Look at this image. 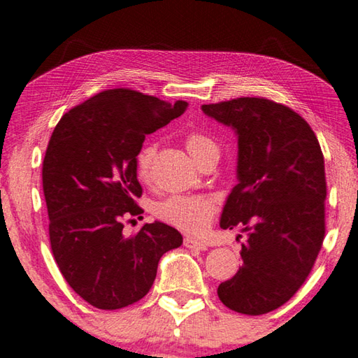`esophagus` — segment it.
<instances>
[{
  "label": "esophagus",
  "instance_id": "34e87169",
  "mask_svg": "<svg viewBox=\"0 0 358 358\" xmlns=\"http://www.w3.org/2000/svg\"><path fill=\"white\" fill-rule=\"evenodd\" d=\"M185 247H187V249H200V250H205V249H206V244L199 241V239H196V238L187 236V238H185Z\"/></svg>",
  "mask_w": 358,
  "mask_h": 358
}]
</instances>
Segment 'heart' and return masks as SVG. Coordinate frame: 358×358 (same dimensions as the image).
Instances as JSON below:
<instances>
[{
	"label": "heart",
	"mask_w": 358,
	"mask_h": 358,
	"mask_svg": "<svg viewBox=\"0 0 358 358\" xmlns=\"http://www.w3.org/2000/svg\"><path fill=\"white\" fill-rule=\"evenodd\" d=\"M185 145L186 150L197 162L210 157V155H219L217 144L203 131L187 133L185 136ZM155 152H157L155 144H144L136 153V173L142 181L150 178ZM216 210V199L205 196V194L172 196L155 206V216L183 231L200 233L211 222Z\"/></svg>",
	"instance_id": "obj_1"
}]
</instances>
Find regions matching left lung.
I'll return each mask as SVG.
<instances>
[{
  "label": "left lung",
  "mask_w": 358,
  "mask_h": 358,
  "mask_svg": "<svg viewBox=\"0 0 358 358\" xmlns=\"http://www.w3.org/2000/svg\"><path fill=\"white\" fill-rule=\"evenodd\" d=\"M238 134V185L220 229L241 227L243 266L217 296L238 313L282 307L308 277L326 235V171L316 134L291 108L263 96L201 106ZM241 236V235H239Z\"/></svg>",
  "instance_id": "obj_1"
}]
</instances>
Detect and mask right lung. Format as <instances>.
I'll return each mask as SVG.
<instances>
[{
    "label": "right lung",
    "mask_w": 358,
    "mask_h": 358,
    "mask_svg": "<svg viewBox=\"0 0 358 358\" xmlns=\"http://www.w3.org/2000/svg\"><path fill=\"white\" fill-rule=\"evenodd\" d=\"M131 89H108L62 115L42 167L50 244L61 274L78 296L100 310L141 301L157 277L159 258L183 244L162 222L133 236L123 222L144 213L136 153L145 134L186 111Z\"/></svg>",
    "instance_id": "obj_1"
}]
</instances>
